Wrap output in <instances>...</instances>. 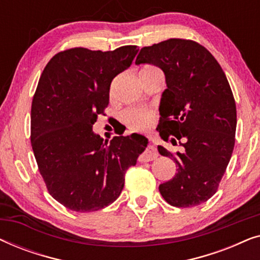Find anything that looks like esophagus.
I'll return each instance as SVG.
<instances>
[{"label": "esophagus", "instance_id": "obj_1", "mask_svg": "<svg viewBox=\"0 0 260 260\" xmlns=\"http://www.w3.org/2000/svg\"><path fill=\"white\" fill-rule=\"evenodd\" d=\"M157 156H158L157 149H156L154 145H149V147L145 149L143 155L140 157V159L141 162H149V161H152V159H155Z\"/></svg>", "mask_w": 260, "mask_h": 260}]
</instances>
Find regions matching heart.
<instances>
[{
	"label": "heart",
	"mask_w": 260,
	"mask_h": 260,
	"mask_svg": "<svg viewBox=\"0 0 260 260\" xmlns=\"http://www.w3.org/2000/svg\"><path fill=\"white\" fill-rule=\"evenodd\" d=\"M157 70L156 67L145 66L141 71H150ZM122 118L124 123L126 124L130 129L141 131L147 129L148 126L151 125L152 120H154V112L149 109L144 108H130L124 110L122 113Z\"/></svg>",
	"instance_id": "obj_1"
}]
</instances>
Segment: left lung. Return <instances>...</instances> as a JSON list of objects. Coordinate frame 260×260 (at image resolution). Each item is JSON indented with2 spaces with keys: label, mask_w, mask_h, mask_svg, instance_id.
<instances>
[{
  "label": "left lung",
  "mask_w": 260,
  "mask_h": 260,
  "mask_svg": "<svg viewBox=\"0 0 260 260\" xmlns=\"http://www.w3.org/2000/svg\"><path fill=\"white\" fill-rule=\"evenodd\" d=\"M135 63L163 71L167 88L157 130L165 141L170 135L183 140V151L175 155L157 147L177 168L172 180L159 184V193L175 207L204 204L218 189L236 142L237 108L229 80L204 46L183 39L143 47Z\"/></svg>",
  "instance_id": "left-lung-1"
}]
</instances>
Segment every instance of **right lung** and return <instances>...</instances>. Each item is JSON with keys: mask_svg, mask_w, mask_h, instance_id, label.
Listing matches in <instances>:
<instances>
[{"mask_svg": "<svg viewBox=\"0 0 260 260\" xmlns=\"http://www.w3.org/2000/svg\"><path fill=\"white\" fill-rule=\"evenodd\" d=\"M137 52V46L71 48L53 56L41 74L31 103V148L49 194L71 211L94 212L116 201L125 172L149 143L142 135L104 143L92 130L109 104L112 79Z\"/></svg>", "mask_w": 260, "mask_h": 260, "instance_id": "obj_1", "label": "right lung"}]
</instances>
